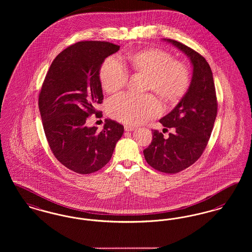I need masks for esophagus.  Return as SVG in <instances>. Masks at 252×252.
Returning <instances> with one entry per match:
<instances>
[{"instance_id": "esophagus-1", "label": "esophagus", "mask_w": 252, "mask_h": 252, "mask_svg": "<svg viewBox=\"0 0 252 252\" xmlns=\"http://www.w3.org/2000/svg\"><path fill=\"white\" fill-rule=\"evenodd\" d=\"M134 129H135V128H134L133 126H131V125H125V126H124V130H125L126 132H132Z\"/></svg>"}]
</instances>
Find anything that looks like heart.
Masks as SVG:
<instances>
[{
	"label": "heart",
	"instance_id": "1",
	"mask_svg": "<svg viewBox=\"0 0 252 252\" xmlns=\"http://www.w3.org/2000/svg\"><path fill=\"white\" fill-rule=\"evenodd\" d=\"M129 65L133 72L147 76L146 90L155 91L166 102L179 101L187 93L190 77L185 63L174 61L171 53L159 48H147L129 57ZM129 79V72L117 56H110L99 70L102 89L115 93L122 89ZM108 115L126 124H140L157 118L161 104L152 94L133 95L120 94L107 102Z\"/></svg>",
	"mask_w": 252,
	"mask_h": 252
}]
</instances>
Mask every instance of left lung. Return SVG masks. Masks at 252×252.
I'll list each match as a JSON object with an SVG mask.
<instances>
[{"label": "left lung", "mask_w": 252, "mask_h": 252, "mask_svg": "<svg viewBox=\"0 0 252 252\" xmlns=\"http://www.w3.org/2000/svg\"><path fill=\"white\" fill-rule=\"evenodd\" d=\"M185 53L192 65L190 85L183 98L159 122L174 128L167 139L153 131V140L143 151L147 163L165 173H177L202 156L212 134L217 115V97L210 64L203 56L177 40L167 39Z\"/></svg>", "instance_id": "left-lung-1"}]
</instances>
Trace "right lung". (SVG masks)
Wrapping results in <instances>:
<instances>
[{
  "label": "right lung",
  "mask_w": 252,
  "mask_h": 252,
  "mask_svg": "<svg viewBox=\"0 0 252 252\" xmlns=\"http://www.w3.org/2000/svg\"><path fill=\"white\" fill-rule=\"evenodd\" d=\"M120 45L99 40L79 41L59 54L43 80L39 109L49 147L63 166L89 174L110 161L123 125L105 120L101 132L87 127L88 118L100 112L103 94L99 70L107 57Z\"/></svg>",
  "instance_id": "right-lung-1"
}]
</instances>
